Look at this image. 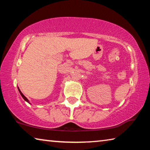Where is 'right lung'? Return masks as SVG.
Returning <instances> with one entry per match:
<instances>
[{"label":"right lung","mask_w":150,"mask_h":150,"mask_svg":"<svg viewBox=\"0 0 150 150\" xmlns=\"http://www.w3.org/2000/svg\"><path fill=\"white\" fill-rule=\"evenodd\" d=\"M18 91H19V93H20V95H21V96H22V98H24V99L25 100H26V102H28V103H29V100H28V98L26 97V96H25L24 95H23V94H22V92H21V91H20V90L19 89V88L18 87Z\"/></svg>","instance_id":"right-lung-1"}]
</instances>
